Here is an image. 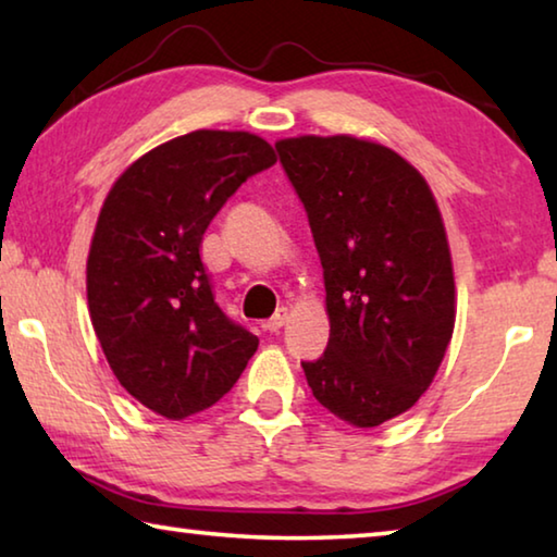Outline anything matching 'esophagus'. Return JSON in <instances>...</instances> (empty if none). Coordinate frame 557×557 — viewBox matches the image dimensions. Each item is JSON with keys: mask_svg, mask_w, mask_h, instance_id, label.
Segmentation results:
<instances>
[{"mask_svg": "<svg viewBox=\"0 0 557 557\" xmlns=\"http://www.w3.org/2000/svg\"><path fill=\"white\" fill-rule=\"evenodd\" d=\"M285 322H287V309H285V307H282V309H277V312H275V314H272V317L268 319V322H265V324H262V326H265V329H268V332H280V329H282V326H285Z\"/></svg>", "mask_w": 557, "mask_h": 557, "instance_id": "34e87169", "label": "esophagus"}]
</instances>
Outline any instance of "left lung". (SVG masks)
<instances>
[{
	"mask_svg": "<svg viewBox=\"0 0 557 557\" xmlns=\"http://www.w3.org/2000/svg\"><path fill=\"white\" fill-rule=\"evenodd\" d=\"M305 203L324 268L329 344L305 361L314 398L354 428H379L430 388L455 332L449 243L410 162L351 135L275 145Z\"/></svg>",
	"mask_w": 557,
	"mask_h": 557,
	"instance_id": "left-lung-1",
	"label": "left lung"
}]
</instances>
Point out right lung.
Returning <instances> with one entry per match:
<instances>
[{"mask_svg":"<svg viewBox=\"0 0 557 557\" xmlns=\"http://www.w3.org/2000/svg\"><path fill=\"white\" fill-rule=\"evenodd\" d=\"M275 162L250 132L196 129L132 162L102 203L90 322L122 388L166 420L219 403L258 351V336L215 305L199 248L245 178Z\"/></svg>","mask_w":557,"mask_h":557,"instance_id":"obj_1","label":"right lung"}]
</instances>
